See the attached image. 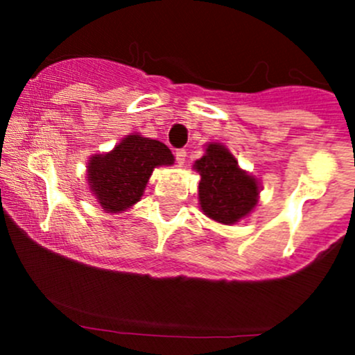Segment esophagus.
Instances as JSON below:
<instances>
[{
	"label": "esophagus",
	"instance_id": "34e87169",
	"mask_svg": "<svg viewBox=\"0 0 355 355\" xmlns=\"http://www.w3.org/2000/svg\"><path fill=\"white\" fill-rule=\"evenodd\" d=\"M175 157H177L178 163L182 164L185 161V157H187V151H185V149H177V151H175Z\"/></svg>",
	"mask_w": 355,
	"mask_h": 355
}]
</instances>
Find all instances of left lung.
<instances>
[{"label":"left lung","mask_w":355,"mask_h":355,"mask_svg":"<svg viewBox=\"0 0 355 355\" xmlns=\"http://www.w3.org/2000/svg\"><path fill=\"white\" fill-rule=\"evenodd\" d=\"M194 166L200 175V207L218 223H235L257 204L259 185L256 178L242 171L237 159L223 146H207L206 155Z\"/></svg>","instance_id":"left-lung-1"}]
</instances>
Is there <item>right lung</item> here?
<instances>
[{"instance_id": "obj_1", "label": "right lung", "mask_w": 355, "mask_h": 355, "mask_svg": "<svg viewBox=\"0 0 355 355\" xmlns=\"http://www.w3.org/2000/svg\"><path fill=\"white\" fill-rule=\"evenodd\" d=\"M173 164V155L159 141L128 135L108 155L91 157L87 180L101 206L118 213L141 199L153 170Z\"/></svg>"}]
</instances>
